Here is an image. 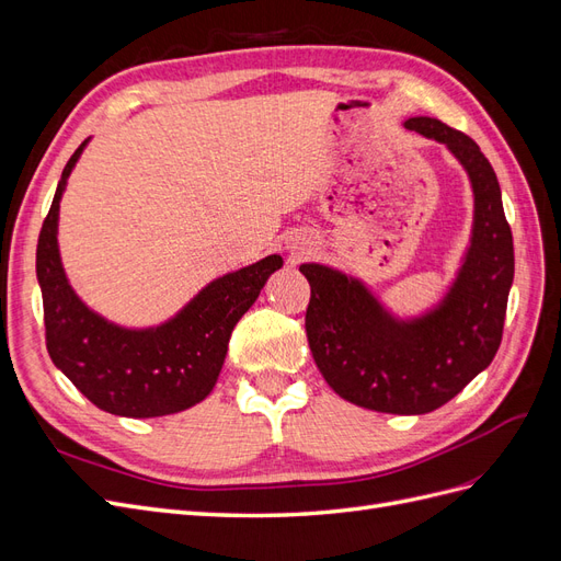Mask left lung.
I'll return each mask as SVG.
<instances>
[{"instance_id":"obj_1","label":"left lung","mask_w":561,"mask_h":561,"mask_svg":"<svg viewBox=\"0 0 561 561\" xmlns=\"http://www.w3.org/2000/svg\"><path fill=\"white\" fill-rule=\"evenodd\" d=\"M404 126L443 142L470 178L472 233L449 293L433 311L400 320L358 278L322 264H301L299 271L311 285L309 346L334 393L365 410L426 414L494 360L515 250L496 173L474 140L431 116L407 118Z\"/></svg>"}]
</instances>
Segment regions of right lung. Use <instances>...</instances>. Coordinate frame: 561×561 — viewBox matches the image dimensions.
Wrapping results in <instances>:
<instances>
[{
	"instance_id": "1",
	"label": "right lung",
	"mask_w": 561,
	"mask_h": 561,
	"mask_svg": "<svg viewBox=\"0 0 561 561\" xmlns=\"http://www.w3.org/2000/svg\"><path fill=\"white\" fill-rule=\"evenodd\" d=\"M67 161L37 243L50 360L95 407L116 416L149 419L190 410L210 396L227 358L236 322L260 297L280 254L215 278L163 325L128 330L91 311L65 276L58 250V210L83 147Z\"/></svg>"
}]
</instances>
